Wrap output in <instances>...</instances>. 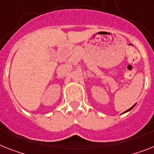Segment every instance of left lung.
I'll list each match as a JSON object with an SVG mask.
<instances>
[{
	"label": "left lung",
	"mask_w": 154,
	"mask_h": 154,
	"mask_svg": "<svg viewBox=\"0 0 154 154\" xmlns=\"http://www.w3.org/2000/svg\"><path fill=\"white\" fill-rule=\"evenodd\" d=\"M134 105H133V106H132L131 108H130V109H128V110H127V111H125V112H127L130 111L131 109H133V108H134Z\"/></svg>",
	"instance_id": "left-lung-1"
}]
</instances>
